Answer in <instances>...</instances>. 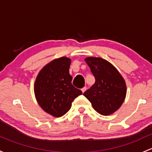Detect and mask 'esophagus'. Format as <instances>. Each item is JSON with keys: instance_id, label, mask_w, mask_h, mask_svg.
Here are the masks:
<instances>
[{"instance_id": "obj_1", "label": "esophagus", "mask_w": 152, "mask_h": 152, "mask_svg": "<svg viewBox=\"0 0 152 152\" xmlns=\"http://www.w3.org/2000/svg\"><path fill=\"white\" fill-rule=\"evenodd\" d=\"M86 90H87V87H83V88H82V89H81V91H82V92H83V93H84V92H85V91H86Z\"/></svg>"}]
</instances>
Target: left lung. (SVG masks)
<instances>
[{
    "label": "left lung",
    "mask_w": 152,
    "mask_h": 152,
    "mask_svg": "<svg viewBox=\"0 0 152 152\" xmlns=\"http://www.w3.org/2000/svg\"><path fill=\"white\" fill-rule=\"evenodd\" d=\"M85 62L95 76V82L84 95L100 114L107 116L122 105L126 96V84L112 64L100 57H87Z\"/></svg>",
    "instance_id": "8db88e82"
}]
</instances>
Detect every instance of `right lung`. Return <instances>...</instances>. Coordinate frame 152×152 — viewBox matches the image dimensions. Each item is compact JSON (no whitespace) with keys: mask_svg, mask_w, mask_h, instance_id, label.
Returning <instances> with one entry per match:
<instances>
[{"mask_svg":"<svg viewBox=\"0 0 152 152\" xmlns=\"http://www.w3.org/2000/svg\"><path fill=\"white\" fill-rule=\"evenodd\" d=\"M70 65L71 60L68 57L55 59L41 69L35 81L38 103L44 111L55 117L66 114L73 100L82 94L72 84Z\"/></svg>","mask_w":152,"mask_h":152,"instance_id":"1","label":"right lung"}]
</instances>
